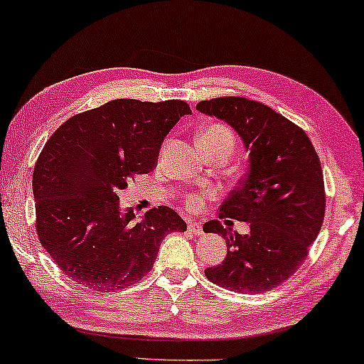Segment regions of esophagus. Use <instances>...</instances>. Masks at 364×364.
<instances>
[{
    "instance_id": "esophagus-1",
    "label": "esophagus",
    "mask_w": 364,
    "mask_h": 364,
    "mask_svg": "<svg viewBox=\"0 0 364 364\" xmlns=\"http://www.w3.org/2000/svg\"><path fill=\"white\" fill-rule=\"evenodd\" d=\"M187 228H188V232L191 233H193V235H202L203 233V230H202V225L198 222H192V220H188V225H187Z\"/></svg>"
}]
</instances>
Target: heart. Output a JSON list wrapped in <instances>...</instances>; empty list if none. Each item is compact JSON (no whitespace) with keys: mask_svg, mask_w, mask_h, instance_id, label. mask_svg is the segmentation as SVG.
Segmentation results:
<instances>
[{"mask_svg":"<svg viewBox=\"0 0 364 364\" xmlns=\"http://www.w3.org/2000/svg\"><path fill=\"white\" fill-rule=\"evenodd\" d=\"M198 144H200L203 149L223 146L232 151L233 144H235V136H233L230 127L222 126V124H213V126H208L200 132V136H198ZM187 203L191 208H198L202 207L203 198L202 196H192L188 198Z\"/></svg>","mask_w":364,"mask_h":364,"instance_id":"b5f03b06","label":"heart"}]
</instances>
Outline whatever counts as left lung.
Listing matches in <instances>:
<instances>
[{
	"label": "left lung",
	"mask_w": 364,
	"mask_h": 364,
	"mask_svg": "<svg viewBox=\"0 0 364 364\" xmlns=\"http://www.w3.org/2000/svg\"><path fill=\"white\" fill-rule=\"evenodd\" d=\"M197 111L225 121L243 141L248 171L220 205V217L247 222V235L218 220L203 225L227 242L220 265L205 270L215 285L263 293L288 280L308 255L325 217L321 164L305 131L265 104L245 97H217Z\"/></svg>",
	"instance_id": "left-lung-1"
}]
</instances>
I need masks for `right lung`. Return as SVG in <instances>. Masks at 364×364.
I'll list each match as a JSON object with an SVG mask.
<instances>
[{
	"label": "right lung",
	"instance_id": "1",
	"mask_svg": "<svg viewBox=\"0 0 364 364\" xmlns=\"http://www.w3.org/2000/svg\"><path fill=\"white\" fill-rule=\"evenodd\" d=\"M186 114L183 101L116 99L76 114L49 137L33 172L39 242L63 273L96 291L122 290L152 270L176 210L159 207L136 222L117 193L157 166L159 151Z\"/></svg>",
	"mask_w": 364,
	"mask_h": 364
}]
</instances>
